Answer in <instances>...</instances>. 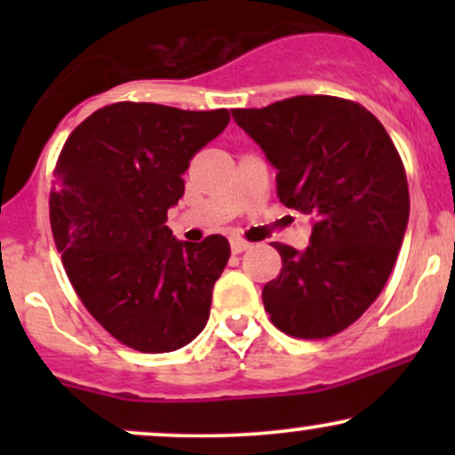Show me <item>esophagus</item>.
Wrapping results in <instances>:
<instances>
[{"label":"esophagus","instance_id":"obj_1","mask_svg":"<svg viewBox=\"0 0 455 455\" xmlns=\"http://www.w3.org/2000/svg\"><path fill=\"white\" fill-rule=\"evenodd\" d=\"M250 242H245L243 237H231V250H233V254H242V252H245V250L250 248Z\"/></svg>","mask_w":455,"mask_h":455}]
</instances>
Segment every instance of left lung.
Wrapping results in <instances>:
<instances>
[{"label": "left lung", "mask_w": 455, "mask_h": 455, "mask_svg": "<svg viewBox=\"0 0 455 455\" xmlns=\"http://www.w3.org/2000/svg\"><path fill=\"white\" fill-rule=\"evenodd\" d=\"M233 119L275 166L278 196L312 216L310 245L274 242L282 269L263 286L280 331L323 340L353 325L383 291L409 222V184L387 130L336 96H295Z\"/></svg>", "instance_id": "1"}]
</instances>
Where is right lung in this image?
<instances>
[{
	"instance_id": "right-lung-1",
	"label": "right lung",
	"mask_w": 455,
	"mask_h": 455,
	"mask_svg": "<svg viewBox=\"0 0 455 455\" xmlns=\"http://www.w3.org/2000/svg\"><path fill=\"white\" fill-rule=\"evenodd\" d=\"M227 108L181 111L115 102L72 130L55 164L51 231L78 299L140 353L186 347L210 318L231 245L177 242L166 212L184 196L198 149L227 128Z\"/></svg>"
}]
</instances>
